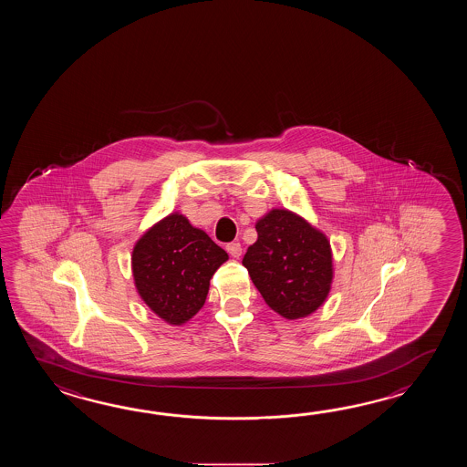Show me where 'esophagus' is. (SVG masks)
<instances>
[{
	"label": "esophagus",
	"mask_w": 467,
	"mask_h": 467,
	"mask_svg": "<svg viewBox=\"0 0 467 467\" xmlns=\"http://www.w3.org/2000/svg\"><path fill=\"white\" fill-rule=\"evenodd\" d=\"M227 252L232 257L238 258L242 255V245L238 242H230V244H227Z\"/></svg>",
	"instance_id": "34e87169"
}]
</instances>
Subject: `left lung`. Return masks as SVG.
<instances>
[{"label": "left lung", "mask_w": 467, "mask_h": 467, "mask_svg": "<svg viewBox=\"0 0 467 467\" xmlns=\"http://www.w3.org/2000/svg\"><path fill=\"white\" fill-rule=\"evenodd\" d=\"M257 242L242 264L268 307L282 317H307L330 292L334 277L327 237L285 209L258 220Z\"/></svg>", "instance_id": "obj_1"}]
</instances>
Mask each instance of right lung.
Listing matches in <instances>:
<instances>
[{"label": "right lung", "instance_id": "obj_1", "mask_svg": "<svg viewBox=\"0 0 467 467\" xmlns=\"http://www.w3.org/2000/svg\"><path fill=\"white\" fill-rule=\"evenodd\" d=\"M229 260L203 230L170 213L143 234L131 255L140 297L160 318L182 326L203 307L210 278Z\"/></svg>", "mask_w": 467, "mask_h": 467}]
</instances>
